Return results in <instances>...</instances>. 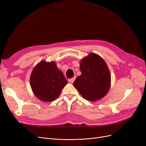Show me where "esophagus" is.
<instances>
[{"label":"esophagus","mask_w":146,"mask_h":146,"mask_svg":"<svg viewBox=\"0 0 146 146\" xmlns=\"http://www.w3.org/2000/svg\"><path fill=\"white\" fill-rule=\"evenodd\" d=\"M75 79H76V76H74V77H73V78L68 79V81L69 82H70V83H73L74 81V80H75Z\"/></svg>","instance_id":"1"}]
</instances>
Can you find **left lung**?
<instances>
[{"instance_id":"1","label":"left lung","mask_w":146,"mask_h":146,"mask_svg":"<svg viewBox=\"0 0 146 146\" xmlns=\"http://www.w3.org/2000/svg\"><path fill=\"white\" fill-rule=\"evenodd\" d=\"M82 74L76 78L74 86L81 95L90 101L102 98L111 85V74L105 61L95 53H90L80 62Z\"/></svg>"}]
</instances>
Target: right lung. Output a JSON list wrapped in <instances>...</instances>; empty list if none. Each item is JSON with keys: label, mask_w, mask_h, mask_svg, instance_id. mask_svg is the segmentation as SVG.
Segmentation results:
<instances>
[{"label": "right lung", "mask_w": 146, "mask_h": 146, "mask_svg": "<svg viewBox=\"0 0 146 146\" xmlns=\"http://www.w3.org/2000/svg\"><path fill=\"white\" fill-rule=\"evenodd\" d=\"M67 83L63 72L58 70L54 61H41L34 68L30 77L34 95L44 102L55 100Z\"/></svg>", "instance_id": "1"}]
</instances>
